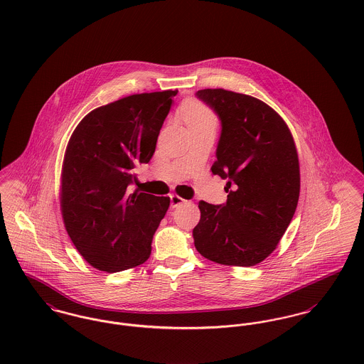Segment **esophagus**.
Listing matches in <instances>:
<instances>
[{
	"mask_svg": "<svg viewBox=\"0 0 364 364\" xmlns=\"http://www.w3.org/2000/svg\"><path fill=\"white\" fill-rule=\"evenodd\" d=\"M186 202V199H183L181 196H178V195H176V193H171V208H177V206H180L181 203H184Z\"/></svg>",
	"mask_w": 364,
	"mask_h": 364,
	"instance_id": "obj_1",
	"label": "esophagus"
}]
</instances>
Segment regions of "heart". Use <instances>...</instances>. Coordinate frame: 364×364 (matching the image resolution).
Instances as JSON below:
<instances>
[{
	"label": "heart",
	"mask_w": 364,
	"mask_h": 364,
	"mask_svg": "<svg viewBox=\"0 0 364 364\" xmlns=\"http://www.w3.org/2000/svg\"><path fill=\"white\" fill-rule=\"evenodd\" d=\"M183 115L188 124L193 125H202V124H215V117L213 112L198 102H190L183 107Z\"/></svg>",
	"instance_id": "1"
}]
</instances>
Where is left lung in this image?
<instances>
[{"label": "left lung", "mask_w": 364, "mask_h": 364, "mask_svg": "<svg viewBox=\"0 0 364 364\" xmlns=\"http://www.w3.org/2000/svg\"><path fill=\"white\" fill-rule=\"evenodd\" d=\"M196 96L221 121L213 174L227 178V202H199L196 250L223 265L253 267L286 232L299 196V154L290 129L274 108L253 96L202 89Z\"/></svg>", "instance_id": "1"}]
</instances>
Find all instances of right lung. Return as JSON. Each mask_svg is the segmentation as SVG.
<instances>
[{
    "mask_svg": "<svg viewBox=\"0 0 364 364\" xmlns=\"http://www.w3.org/2000/svg\"><path fill=\"white\" fill-rule=\"evenodd\" d=\"M177 90L132 95L95 108L73 132L62 168L65 231L93 268L119 272L149 259L169 196L129 193L149 164Z\"/></svg>",
    "mask_w": 364,
    "mask_h": 364,
    "instance_id": "add662e5",
    "label": "right lung"
}]
</instances>
